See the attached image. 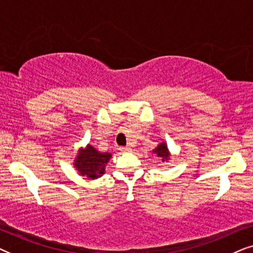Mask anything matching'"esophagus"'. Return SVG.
<instances>
[{"mask_svg":"<svg viewBox=\"0 0 253 253\" xmlns=\"http://www.w3.org/2000/svg\"><path fill=\"white\" fill-rule=\"evenodd\" d=\"M120 150H121V151H122V152H130V151H132V150H131V147H130V146H126V147H121V148H120Z\"/></svg>","mask_w":253,"mask_h":253,"instance_id":"34e87169","label":"esophagus"}]
</instances>
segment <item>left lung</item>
Listing matches in <instances>:
<instances>
[{
    "label": "left lung",
    "instance_id": "left-lung-1",
    "mask_svg": "<svg viewBox=\"0 0 253 253\" xmlns=\"http://www.w3.org/2000/svg\"><path fill=\"white\" fill-rule=\"evenodd\" d=\"M152 153H154L155 157H158L162 162H168L170 160V157H171L170 151H169L167 144H166L165 141H162V143L159 144L158 146L152 151Z\"/></svg>",
    "mask_w": 253,
    "mask_h": 253
}]
</instances>
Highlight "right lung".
<instances>
[{"instance_id": "right-lung-1", "label": "right lung", "mask_w": 253, "mask_h": 253, "mask_svg": "<svg viewBox=\"0 0 253 253\" xmlns=\"http://www.w3.org/2000/svg\"><path fill=\"white\" fill-rule=\"evenodd\" d=\"M112 154L108 152H99L91 144H87L78 150L74 160V167L79 175L88 179H96L105 174L106 166Z\"/></svg>"}]
</instances>
